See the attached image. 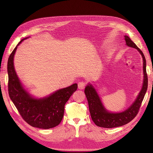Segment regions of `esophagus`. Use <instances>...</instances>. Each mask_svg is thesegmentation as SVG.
Returning a JSON list of instances; mask_svg holds the SVG:
<instances>
[{
	"mask_svg": "<svg viewBox=\"0 0 153 153\" xmlns=\"http://www.w3.org/2000/svg\"><path fill=\"white\" fill-rule=\"evenodd\" d=\"M85 85H86V82H84V81H82V82H80L79 83H78V87L79 89H84Z\"/></svg>",
	"mask_w": 153,
	"mask_h": 153,
	"instance_id": "1",
	"label": "esophagus"
}]
</instances>
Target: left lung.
<instances>
[{
  "label": "left lung",
  "mask_w": 153,
  "mask_h": 153,
  "mask_svg": "<svg viewBox=\"0 0 153 153\" xmlns=\"http://www.w3.org/2000/svg\"><path fill=\"white\" fill-rule=\"evenodd\" d=\"M124 39L128 47L136 48L140 53L143 57V70L144 78H143L142 89L136 101L128 109L121 113L112 114L107 112L105 110L93 87L91 85L86 86L84 92L88 101V104H89L91 116L95 124L99 127L106 128L119 127L126 124L132 121L138 113V110H140L142 101L147 89L148 78L146 72V61L144 55L141 50L137 47L135 43L133 42L128 36H125Z\"/></svg>",
  "instance_id": "8db88e82"
}]
</instances>
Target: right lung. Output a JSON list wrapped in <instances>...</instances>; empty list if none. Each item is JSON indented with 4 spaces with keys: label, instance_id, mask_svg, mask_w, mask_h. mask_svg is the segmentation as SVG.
<instances>
[{
    "label": "right lung",
    "instance_id": "right-lung-1",
    "mask_svg": "<svg viewBox=\"0 0 153 153\" xmlns=\"http://www.w3.org/2000/svg\"><path fill=\"white\" fill-rule=\"evenodd\" d=\"M25 39H22L18 45ZM17 46L7 61L8 92L11 100L23 119L31 126L50 129L58 126L64 116V105L77 89L78 85L74 84L60 89L43 99L32 98L23 88L14 68L13 57Z\"/></svg>",
    "mask_w": 153,
    "mask_h": 153
}]
</instances>
